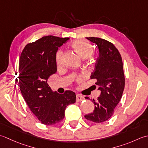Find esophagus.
<instances>
[{
	"instance_id": "esophagus-1",
	"label": "esophagus",
	"mask_w": 148,
	"mask_h": 148,
	"mask_svg": "<svg viewBox=\"0 0 148 148\" xmlns=\"http://www.w3.org/2000/svg\"><path fill=\"white\" fill-rule=\"evenodd\" d=\"M84 99V96H82V95H77V97H76L77 101H78V102L81 101H82Z\"/></svg>"
}]
</instances>
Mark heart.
Instances as JSON below:
<instances>
[{
  "label": "heart",
  "instance_id": "heart-1",
  "mask_svg": "<svg viewBox=\"0 0 148 148\" xmlns=\"http://www.w3.org/2000/svg\"><path fill=\"white\" fill-rule=\"evenodd\" d=\"M72 47L82 58H87L92 56L93 53V48L91 44L88 41L84 39L73 41L72 43ZM62 56L63 52L62 50L57 51L56 55V62L57 67H61L63 64ZM76 80L78 82H80L83 80V77L82 76H78L76 78Z\"/></svg>",
  "mask_w": 148,
  "mask_h": 148
}]
</instances>
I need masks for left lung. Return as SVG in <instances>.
Segmentation results:
<instances>
[{"mask_svg":"<svg viewBox=\"0 0 148 148\" xmlns=\"http://www.w3.org/2000/svg\"><path fill=\"white\" fill-rule=\"evenodd\" d=\"M86 38L95 43L99 49V56L91 79L96 80L95 84L99 86L101 95L96 101L92 99L95 105L93 112L84 117L90 121L99 123L112 116L122 97L125 84L124 70L121 56L112 43L99 38Z\"/></svg>","mask_w":148,"mask_h":148,"instance_id":"obj_1","label":"left lung"}]
</instances>
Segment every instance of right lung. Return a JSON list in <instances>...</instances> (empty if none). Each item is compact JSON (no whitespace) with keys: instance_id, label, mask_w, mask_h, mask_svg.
<instances>
[{"instance_id":"obj_1","label":"right lung","mask_w":148,"mask_h":148,"mask_svg":"<svg viewBox=\"0 0 148 148\" xmlns=\"http://www.w3.org/2000/svg\"><path fill=\"white\" fill-rule=\"evenodd\" d=\"M69 39L43 36L27 44L20 56L18 77L21 92L31 112L45 125L61 122L66 107L76 101L74 92L59 94L53 91L47 83L50 76L57 71L58 47Z\"/></svg>"}]
</instances>
